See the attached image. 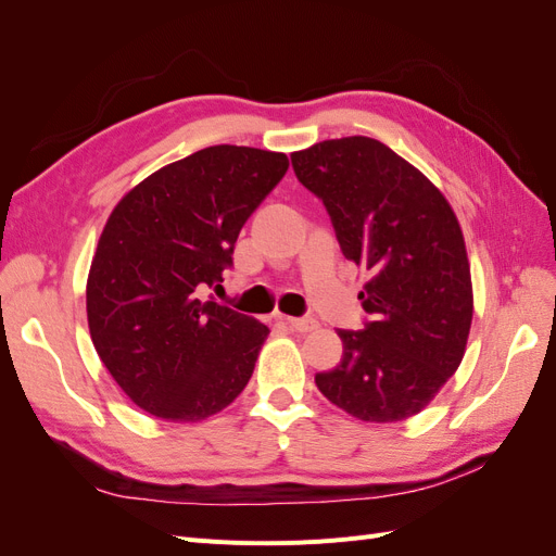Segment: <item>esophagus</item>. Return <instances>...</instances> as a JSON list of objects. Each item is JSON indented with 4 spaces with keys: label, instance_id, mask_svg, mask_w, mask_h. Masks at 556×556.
<instances>
[{
    "label": "esophagus",
    "instance_id": "obj_1",
    "mask_svg": "<svg viewBox=\"0 0 556 556\" xmlns=\"http://www.w3.org/2000/svg\"><path fill=\"white\" fill-rule=\"evenodd\" d=\"M280 319L285 325H288L290 329L294 331H301V333H308L313 329H317V323L313 317H288V315H280Z\"/></svg>",
    "mask_w": 556,
    "mask_h": 556
}]
</instances>
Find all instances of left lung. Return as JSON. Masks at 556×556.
I'll return each mask as SVG.
<instances>
[{
  "label": "left lung",
  "mask_w": 556,
  "mask_h": 556,
  "mask_svg": "<svg viewBox=\"0 0 556 556\" xmlns=\"http://www.w3.org/2000/svg\"><path fill=\"white\" fill-rule=\"evenodd\" d=\"M296 178L325 201L345 260L362 268L364 331H339L341 364L315 384L362 422L425 410L457 371L473 319V282L457 215L392 148L343 137L292 153Z\"/></svg>",
  "instance_id": "left-lung-1"
}]
</instances>
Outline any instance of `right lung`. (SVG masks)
<instances>
[{"label":"right lung","mask_w":556,"mask_h":556,"mask_svg":"<svg viewBox=\"0 0 556 556\" xmlns=\"http://www.w3.org/2000/svg\"><path fill=\"white\" fill-rule=\"evenodd\" d=\"M285 153L211 146L117 201L88 274L90 339L117 387L166 422H201L248 384L268 327L204 301L233 243L288 172Z\"/></svg>","instance_id":"1"}]
</instances>
